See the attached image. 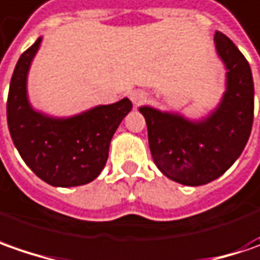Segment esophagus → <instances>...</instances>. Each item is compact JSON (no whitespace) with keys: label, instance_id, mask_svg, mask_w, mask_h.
<instances>
[{"label":"esophagus","instance_id":"esophagus-1","mask_svg":"<svg viewBox=\"0 0 260 260\" xmlns=\"http://www.w3.org/2000/svg\"><path fill=\"white\" fill-rule=\"evenodd\" d=\"M129 98L131 101H132V103H134L135 106H138V105H141V103H144L147 101V93L142 92V90H134V92H131Z\"/></svg>","mask_w":260,"mask_h":260}]
</instances>
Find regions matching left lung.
I'll return each instance as SVG.
<instances>
[{"mask_svg":"<svg viewBox=\"0 0 260 260\" xmlns=\"http://www.w3.org/2000/svg\"><path fill=\"white\" fill-rule=\"evenodd\" d=\"M216 51L226 69L223 96L199 119L180 112L141 106L151 155L162 174L183 185L219 178L245 149L253 123V79L245 56L223 32L214 34Z\"/></svg>","mask_w":260,"mask_h":260,"instance_id":"8db88e82","label":"left lung"}]
</instances>
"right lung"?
<instances>
[{
	"label": "right lung",
	"instance_id": "add662e5",
	"mask_svg": "<svg viewBox=\"0 0 260 260\" xmlns=\"http://www.w3.org/2000/svg\"><path fill=\"white\" fill-rule=\"evenodd\" d=\"M41 41L39 37L25 50L14 69L7 102L8 129L24 162L43 181L53 187L83 185L101 174L113 134L132 103L123 98L63 118L34 109L27 80Z\"/></svg>",
	"mask_w": 260,
	"mask_h": 260
}]
</instances>
